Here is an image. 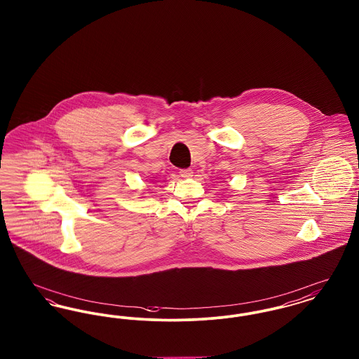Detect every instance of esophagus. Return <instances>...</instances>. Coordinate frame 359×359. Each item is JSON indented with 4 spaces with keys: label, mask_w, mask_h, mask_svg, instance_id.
Returning <instances> with one entry per match:
<instances>
[{
    "label": "esophagus",
    "mask_w": 359,
    "mask_h": 359,
    "mask_svg": "<svg viewBox=\"0 0 359 359\" xmlns=\"http://www.w3.org/2000/svg\"><path fill=\"white\" fill-rule=\"evenodd\" d=\"M192 173H194V172H192L191 168H186V170H182V171H180V176H182V177H191Z\"/></svg>",
    "instance_id": "34e87169"
}]
</instances>
